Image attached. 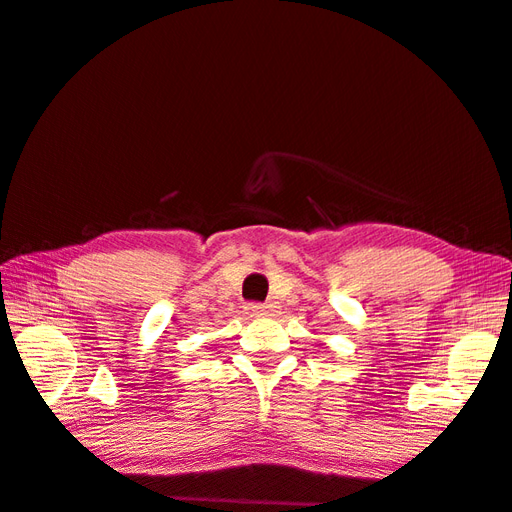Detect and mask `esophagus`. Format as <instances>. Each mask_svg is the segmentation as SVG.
<instances>
[{
	"instance_id": "1",
	"label": "esophagus",
	"mask_w": 512,
	"mask_h": 512,
	"mask_svg": "<svg viewBox=\"0 0 512 512\" xmlns=\"http://www.w3.org/2000/svg\"><path fill=\"white\" fill-rule=\"evenodd\" d=\"M276 310H278L276 303H269V305L252 303V305H247V316H252V318H265V316H274Z\"/></svg>"
}]
</instances>
